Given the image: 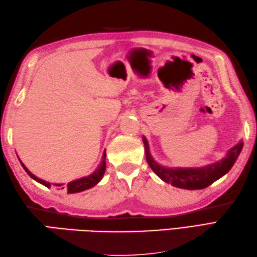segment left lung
<instances>
[{"mask_svg": "<svg viewBox=\"0 0 257 257\" xmlns=\"http://www.w3.org/2000/svg\"><path fill=\"white\" fill-rule=\"evenodd\" d=\"M147 162L162 181L171 183L173 187L187 190H200L209 187L216 180L231 170L243 148V143H238L227 151L226 156L220 161L201 168H168L156 162L150 154L148 140L143 137Z\"/></svg>", "mask_w": 257, "mask_h": 257, "instance_id": "left-lung-1", "label": "left lung"}]
</instances>
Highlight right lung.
Instances as JSON below:
<instances>
[{"label": "right lung", "instance_id": "right-lung-1", "mask_svg": "<svg viewBox=\"0 0 257 257\" xmlns=\"http://www.w3.org/2000/svg\"><path fill=\"white\" fill-rule=\"evenodd\" d=\"M20 162H21L22 167L24 168V170L27 172V174H29V176L33 180H35V181H37L38 183H41L43 185H45V187L48 188V189L52 187V183L46 182L45 180H42L40 178H37L36 176H34V174H33L29 170V169H27L24 166L23 162H22L21 160H20ZM105 171H106V150L103 151V154H102L100 165L97 167V169H96L94 172H92L91 174H89V176H87V177H83V178H80V179L74 180V181L68 182L66 187H63L62 189H64V188L66 189L67 190V193H77V192H81V191L88 190V189H90L92 187H95V185L100 181V180L103 177V174H105ZM53 184L56 185V187H62V185H63V184H58V183H53Z\"/></svg>", "mask_w": 257, "mask_h": 257}]
</instances>
